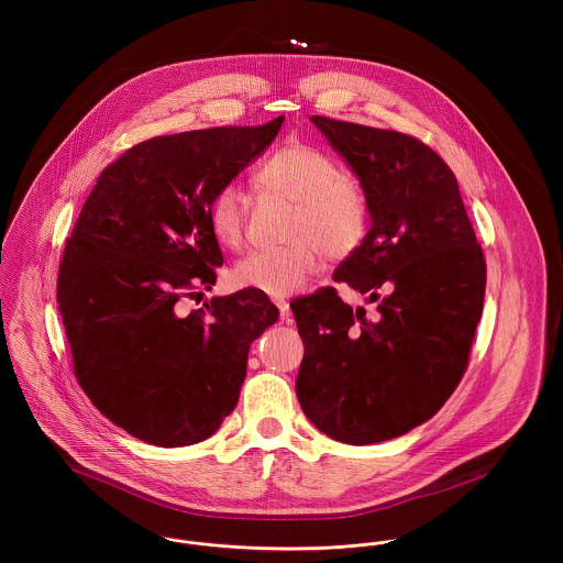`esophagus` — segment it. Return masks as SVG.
Masks as SVG:
<instances>
[{
	"label": "esophagus",
	"mask_w": 563,
	"mask_h": 563,
	"mask_svg": "<svg viewBox=\"0 0 563 563\" xmlns=\"http://www.w3.org/2000/svg\"><path fill=\"white\" fill-rule=\"evenodd\" d=\"M275 306L279 308V314H282V321L292 322V310H290V303L284 301V299H277Z\"/></svg>",
	"instance_id": "1"
}]
</instances>
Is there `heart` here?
Instances as JSON below:
<instances>
[{"label":"heart","instance_id":"b5f03b06","mask_svg":"<svg viewBox=\"0 0 563 563\" xmlns=\"http://www.w3.org/2000/svg\"><path fill=\"white\" fill-rule=\"evenodd\" d=\"M257 181L290 201V244L253 251L234 268V282L282 299L301 290L321 266L322 251L344 257L368 230V195L364 186L338 170L321 150L292 143L277 150L257 170ZM210 230L217 242L241 251L246 242V210L239 188L223 186L210 201Z\"/></svg>","mask_w":563,"mask_h":563}]
</instances>
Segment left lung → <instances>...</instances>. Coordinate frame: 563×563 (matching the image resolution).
<instances>
[{"mask_svg":"<svg viewBox=\"0 0 563 563\" xmlns=\"http://www.w3.org/2000/svg\"><path fill=\"white\" fill-rule=\"evenodd\" d=\"M368 195L371 230L335 268L377 314L335 288L297 297L303 340L297 397L317 429L344 444L399 438L462 382L482 319L485 257L449 164L395 130L310 117Z\"/></svg>","mask_w":563,"mask_h":563,"instance_id":"8db88e82","label":"left lung"}]
</instances>
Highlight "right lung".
Returning <instances> with one entry per match:
<instances>
[{
    "instance_id": "obj_1",
    "label": "right lung",
    "mask_w": 563,
    "mask_h": 563,
    "mask_svg": "<svg viewBox=\"0 0 563 563\" xmlns=\"http://www.w3.org/2000/svg\"><path fill=\"white\" fill-rule=\"evenodd\" d=\"M255 128L156 136L108 164L58 271V310L90 402L156 446L210 438L232 413L255 338L277 322L264 292L242 288L206 310L179 301L212 288L223 253L210 201L277 136Z\"/></svg>"
}]
</instances>
